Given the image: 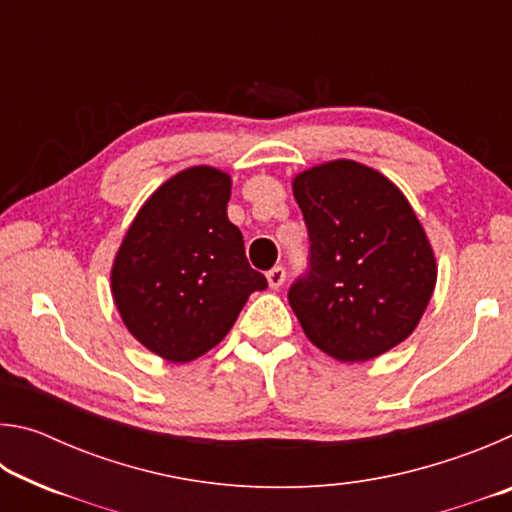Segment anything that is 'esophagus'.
Masks as SVG:
<instances>
[{"label": "esophagus", "mask_w": 512, "mask_h": 512, "mask_svg": "<svg viewBox=\"0 0 512 512\" xmlns=\"http://www.w3.org/2000/svg\"><path fill=\"white\" fill-rule=\"evenodd\" d=\"M266 280H268V287L271 289H280L284 280H287V268L284 266H273L271 271L266 273Z\"/></svg>", "instance_id": "obj_1"}]
</instances>
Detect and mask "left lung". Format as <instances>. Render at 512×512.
Instances as JSON below:
<instances>
[{"label": "left lung", "instance_id": "1", "mask_svg": "<svg viewBox=\"0 0 512 512\" xmlns=\"http://www.w3.org/2000/svg\"><path fill=\"white\" fill-rule=\"evenodd\" d=\"M293 196L309 232V262L289 302L307 339L345 363L395 348L436 287V257L409 201L352 160L298 173Z\"/></svg>", "mask_w": 512, "mask_h": 512}]
</instances>
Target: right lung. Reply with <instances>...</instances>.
I'll list each match as a JSON object with an SVG mask.
<instances>
[{"instance_id":"right-lung-1","label":"right lung","mask_w":512,"mask_h":512,"mask_svg":"<svg viewBox=\"0 0 512 512\" xmlns=\"http://www.w3.org/2000/svg\"><path fill=\"white\" fill-rule=\"evenodd\" d=\"M230 187L219 169L180 171L137 212L112 264L121 320L167 361L187 363L212 350L250 293L268 287L228 219Z\"/></svg>"}]
</instances>
